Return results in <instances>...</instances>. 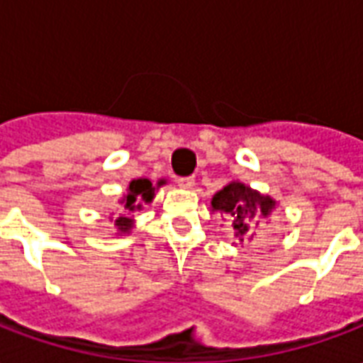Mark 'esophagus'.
Wrapping results in <instances>:
<instances>
[{
  "instance_id": "esophagus-1",
  "label": "esophagus",
  "mask_w": 363,
  "mask_h": 363,
  "mask_svg": "<svg viewBox=\"0 0 363 363\" xmlns=\"http://www.w3.org/2000/svg\"><path fill=\"white\" fill-rule=\"evenodd\" d=\"M177 182H179V186H182V189H192L194 186V177H182Z\"/></svg>"
}]
</instances>
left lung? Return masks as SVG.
I'll return each mask as SVG.
<instances>
[{
  "instance_id": "8db88e82",
  "label": "left lung",
  "mask_w": 363,
  "mask_h": 363,
  "mask_svg": "<svg viewBox=\"0 0 363 363\" xmlns=\"http://www.w3.org/2000/svg\"><path fill=\"white\" fill-rule=\"evenodd\" d=\"M274 206L276 202L272 198L262 196L257 190H251L241 182H231L212 198V208L228 213L239 241H245L252 235L255 225H259V218H268L274 212Z\"/></svg>"
}]
</instances>
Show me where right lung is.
<instances>
[{
	"label": "right lung",
	"mask_w": 363,
	"mask_h": 363,
	"mask_svg": "<svg viewBox=\"0 0 363 363\" xmlns=\"http://www.w3.org/2000/svg\"><path fill=\"white\" fill-rule=\"evenodd\" d=\"M151 198H153V184H151L150 179H135V181L130 182L128 194L124 196L122 204H124L126 212H135L142 208V202H151ZM116 225H118L120 231H128L132 228V221L124 216H120L116 220Z\"/></svg>",
	"instance_id": "right-lung-1"
}]
</instances>
